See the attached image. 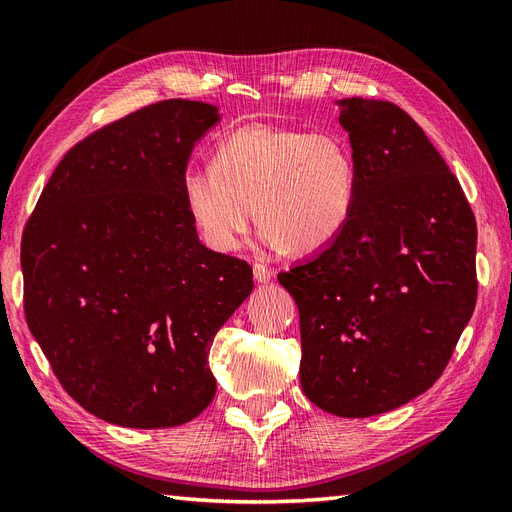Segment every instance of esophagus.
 Masks as SVG:
<instances>
[{"mask_svg": "<svg viewBox=\"0 0 512 512\" xmlns=\"http://www.w3.org/2000/svg\"><path fill=\"white\" fill-rule=\"evenodd\" d=\"M252 271H254V280H256L258 284H267V282H271L273 273H271V269H269V267H265V265H260V262H256V265L252 267Z\"/></svg>", "mask_w": 512, "mask_h": 512, "instance_id": "esophagus-1", "label": "esophagus"}]
</instances>
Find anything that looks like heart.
I'll use <instances>...</instances> for the list:
<instances>
[{
	"label": "heart",
	"instance_id": "b5f03b06",
	"mask_svg": "<svg viewBox=\"0 0 512 512\" xmlns=\"http://www.w3.org/2000/svg\"><path fill=\"white\" fill-rule=\"evenodd\" d=\"M356 192V160L342 134L271 123L224 134L213 162L181 173L183 205L215 252L239 250L256 211L267 245L316 252L342 235Z\"/></svg>",
	"mask_w": 512,
	"mask_h": 512
}]
</instances>
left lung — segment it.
<instances>
[{
    "label": "left lung",
    "mask_w": 512,
    "mask_h": 512,
    "mask_svg": "<svg viewBox=\"0 0 512 512\" xmlns=\"http://www.w3.org/2000/svg\"><path fill=\"white\" fill-rule=\"evenodd\" d=\"M356 160L348 226L277 275L299 307L301 386L365 418L436 382L476 305V220L418 123L382 100L335 102Z\"/></svg>",
    "instance_id": "1"
}]
</instances>
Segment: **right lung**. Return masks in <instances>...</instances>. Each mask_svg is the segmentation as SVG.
I'll return each instance as SVG.
<instances>
[{"mask_svg":"<svg viewBox=\"0 0 512 512\" xmlns=\"http://www.w3.org/2000/svg\"><path fill=\"white\" fill-rule=\"evenodd\" d=\"M220 119L213 104L164 100L87 136L25 226L27 327L68 395L106 423L177 427L215 397L213 337L254 280L200 243L181 173Z\"/></svg>","mask_w":512,"mask_h":512,"instance_id":"obj_1","label":"right lung"}]
</instances>
